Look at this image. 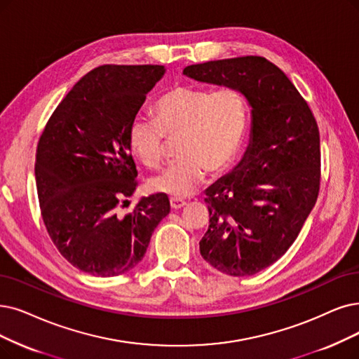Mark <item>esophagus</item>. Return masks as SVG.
<instances>
[{"instance_id": "1", "label": "esophagus", "mask_w": 359, "mask_h": 359, "mask_svg": "<svg viewBox=\"0 0 359 359\" xmlns=\"http://www.w3.org/2000/svg\"><path fill=\"white\" fill-rule=\"evenodd\" d=\"M185 206V202L184 200H181V198H175V197H170V208L172 209H181V208H184Z\"/></svg>"}]
</instances>
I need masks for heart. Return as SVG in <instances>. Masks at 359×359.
Returning <instances> with one entry per match:
<instances>
[{"label":"heart","instance_id":"1","mask_svg":"<svg viewBox=\"0 0 359 359\" xmlns=\"http://www.w3.org/2000/svg\"><path fill=\"white\" fill-rule=\"evenodd\" d=\"M157 123L135 118L128 142L138 161L156 169L163 162L166 137L178 138L180 159L149 181L150 190L175 198L193 196L206 170L222 174L233 165L248 128V103L237 90L212 93L193 87L170 88L154 103Z\"/></svg>","mask_w":359,"mask_h":359}]
</instances>
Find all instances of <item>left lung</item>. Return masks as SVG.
Here are the masks:
<instances>
[{
	"label": "left lung",
	"instance_id": "8db88e82",
	"mask_svg": "<svg viewBox=\"0 0 359 359\" xmlns=\"http://www.w3.org/2000/svg\"><path fill=\"white\" fill-rule=\"evenodd\" d=\"M197 82L233 88L252 107L249 146L206 190L209 228L200 255L234 277L253 276L287 252L320 191V131L292 81L259 55L187 66Z\"/></svg>",
	"mask_w": 359,
	"mask_h": 359
}]
</instances>
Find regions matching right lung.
Listing matches in <instances>:
<instances>
[{
	"label": "right lung",
	"mask_w": 359,
	"mask_h": 359,
	"mask_svg": "<svg viewBox=\"0 0 359 359\" xmlns=\"http://www.w3.org/2000/svg\"><path fill=\"white\" fill-rule=\"evenodd\" d=\"M165 66L95 67L62 100L42 133L35 162L41 215L65 259L95 277L140 264L170 210L163 193L121 212L137 187L128 130Z\"/></svg>",
	"instance_id": "obj_1"
}]
</instances>
